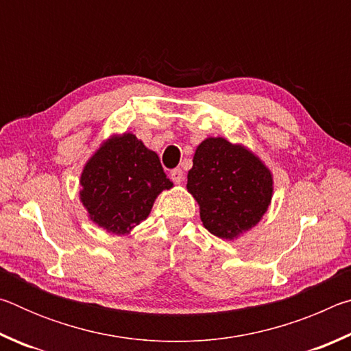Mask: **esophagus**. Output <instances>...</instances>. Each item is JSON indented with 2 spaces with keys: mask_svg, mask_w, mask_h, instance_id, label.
<instances>
[{
  "mask_svg": "<svg viewBox=\"0 0 351 351\" xmlns=\"http://www.w3.org/2000/svg\"><path fill=\"white\" fill-rule=\"evenodd\" d=\"M170 178L171 181H173L175 184H181L184 181V171L181 169H176L170 173Z\"/></svg>",
  "mask_w": 351,
  "mask_h": 351,
  "instance_id": "34e87169",
  "label": "esophagus"
}]
</instances>
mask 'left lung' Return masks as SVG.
<instances>
[{"mask_svg": "<svg viewBox=\"0 0 351 351\" xmlns=\"http://www.w3.org/2000/svg\"><path fill=\"white\" fill-rule=\"evenodd\" d=\"M187 192L199 206L204 228L218 239L234 241L268 212L274 178L251 148L210 136L195 150Z\"/></svg>", "mask_w": 351, "mask_h": 351, "instance_id": "left-lung-1", "label": "left lung"}]
</instances>
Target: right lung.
I'll list each match as a JSON object with an SVG mask.
<instances>
[{"mask_svg": "<svg viewBox=\"0 0 351 351\" xmlns=\"http://www.w3.org/2000/svg\"><path fill=\"white\" fill-rule=\"evenodd\" d=\"M80 203L106 232L130 234L150 215L158 195L173 187L158 154L133 133L111 134L83 165Z\"/></svg>", "mask_w": 351, "mask_h": 351, "instance_id": "right-lung-1", "label": "right lung"}]
</instances>
